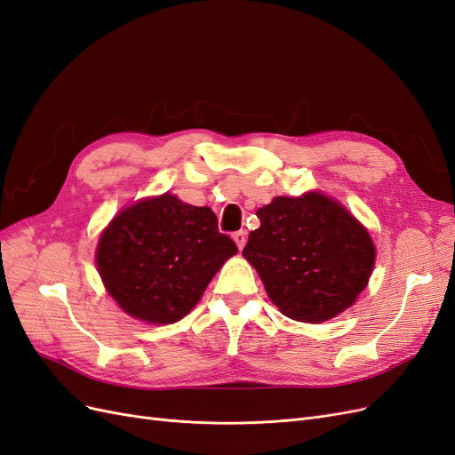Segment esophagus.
Segmentation results:
<instances>
[{
	"instance_id": "1",
	"label": "esophagus",
	"mask_w": 455,
	"mask_h": 455,
	"mask_svg": "<svg viewBox=\"0 0 455 455\" xmlns=\"http://www.w3.org/2000/svg\"><path fill=\"white\" fill-rule=\"evenodd\" d=\"M234 242H236V245H238V249H243V245H245V242H247V232L245 230H238V232H234Z\"/></svg>"
}]
</instances>
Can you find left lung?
I'll return each instance as SVG.
<instances>
[{
	"mask_svg": "<svg viewBox=\"0 0 455 455\" xmlns=\"http://www.w3.org/2000/svg\"><path fill=\"white\" fill-rule=\"evenodd\" d=\"M257 217L260 227L249 234L242 255L283 315L321 323L355 302L376 251L369 232L344 206L319 193L277 196Z\"/></svg>",
	"mask_w": 455,
	"mask_h": 455,
	"instance_id": "obj_1",
	"label": "left lung"
}]
</instances>
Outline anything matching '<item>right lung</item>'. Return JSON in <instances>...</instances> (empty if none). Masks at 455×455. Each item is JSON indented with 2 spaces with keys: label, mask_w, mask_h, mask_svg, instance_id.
<instances>
[{
  "label": "right lung",
  "mask_w": 455,
  "mask_h": 455,
  "mask_svg": "<svg viewBox=\"0 0 455 455\" xmlns=\"http://www.w3.org/2000/svg\"><path fill=\"white\" fill-rule=\"evenodd\" d=\"M238 251L210 208L172 195L123 210L101 232L96 262L109 295L148 323H175Z\"/></svg>",
  "instance_id": "obj_1"
}]
</instances>
